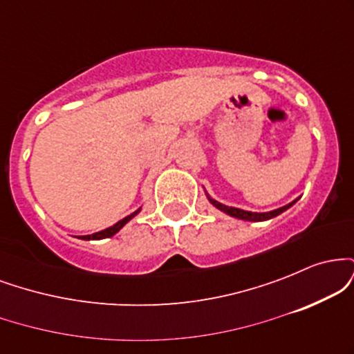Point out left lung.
Returning <instances> with one entry per match:
<instances>
[{"mask_svg": "<svg viewBox=\"0 0 354 354\" xmlns=\"http://www.w3.org/2000/svg\"><path fill=\"white\" fill-rule=\"evenodd\" d=\"M205 194H206V198H208V201L211 203V205L214 206V208H218L219 211H223V213H226V214H228V216H233V218H238V219H245V221H266V219H271V218L278 216V214H281L286 209H290L291 206H293L295 203L298 201V198H296V200H293L291 203H288V205H284V206H281V208H278V209L266 211V213H254V211H246V209L234 208V206L223 205V203L213 200V198H211L209 194L206 193V189H205Z\"/></svg>", "mask_w": 354, "mask_h": 354, "instance_id": "1", "label": "left lung"}]
</instances>
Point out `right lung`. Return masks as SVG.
<instances>
[{"label": "right lung", "mask_w": 354, "mask_h": 354, "mask_svg": "<svg viewBox=\"0 0 354 354\" xmlns=\"http://www.w3.org/2000/svg\"><path fill=\"white\" fill-rule=\"evenodd\" d=\"M140 211H141V208H138L136 211H133L131 214H128V216H124L123 219H120V221L115 223V225H113V226H109V228H106V230H101V231H98V233L86 234V236H80V239H104V238H111V236H115V234L118 233V231H120L121 228H123V226L126 225V223L129 221V219L135 218L136 214L140 213Z\"/></svg>", "instance_id": "add662e5"}]
</instances>
